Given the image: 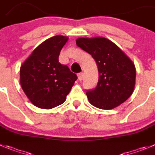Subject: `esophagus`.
Wrapping results in <instances>:
<instances>
[{"label":"esophagus","mask_w":155,"mask_h":155,"mask_svg":"<svg viewBox=\"0 0 155 155\" xmlns=\"http://www.w3.org/2000/svg\"><path fill=\"white\" fill-rule=\"evenodd\" d=\"M82 78H83V73H79V74H78V79H79V81H82Z\"/></svg>","instance_id":"34e87169"}]
</instances>
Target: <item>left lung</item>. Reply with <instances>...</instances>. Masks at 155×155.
<instances>
[{
    "label": "left lung",
    "mask_w": 155,
    "mask_h": 155,
    "mask_svg": "<svg viewBox=\"0 0 155 155\" xmlns=\"http://www.w3.org/2000/svg\"><path fill=\"white\" fill-rule=\"evenodd\" d=\"M76 45L89 53L99 70L97 86L87 90L88 99L93 106L112 109L132 94L136 71L134 63L111 40L104 37L79 38Z\"/></svg>",
    "instance_id": "1"
}]
</instances>
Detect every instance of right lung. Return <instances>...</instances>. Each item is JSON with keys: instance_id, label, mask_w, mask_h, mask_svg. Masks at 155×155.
Masks as SVG:
<instances>
[{"instance_id": "1", "label": "right lung", "mask_w": 155, "mask_h": 155, "mask_svg": "<svg viewBox=\"0 0 155 155\" xmlns=\"http://www.w3.org/2000/svg\"><path fill=\"white\" fill-rule=\"evenodd\" d=\"M67 40L57 35L45 40L21 66V87L38 108L50 109L63 104L77 79L67 66L59 63L60 53Z\"/></svg>"}]
</instances>
